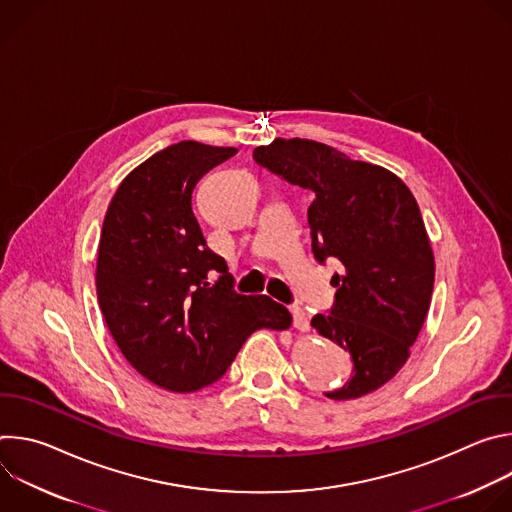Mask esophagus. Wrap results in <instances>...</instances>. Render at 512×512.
Masks as SVG:
<instances>
[{
  "label": "esophagus",
  "instance_id": "esophagus-1",
  "mask_svg": "<svg viewBox=\"0 0 512 512\" xmlns=\"http://www.w3.org/2000/svg\"><path fill=\"white\" fill-rule=\"evenodd\" d=\"M289 312H291V318H294V326L298 328V330H302V332H306L308 328H310V322H308V314L300 308V306H291L289 308Z\"/></svg>",
  "mask_w": 512,
  "mask_h": 512
}]
</instances>
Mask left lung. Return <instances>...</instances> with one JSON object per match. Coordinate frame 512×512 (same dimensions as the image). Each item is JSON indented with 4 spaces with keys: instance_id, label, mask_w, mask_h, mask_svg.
Returning a JSON list of instances; mask_svg holds the SVG:
<instances>
[{
    "instance_id": "left-lung-1",
    "label": "left lung",
    "mask_w": 512,
    "mask_h": 512,
    "mask_svg": "<svg viewBox=\"0 0 512 512\" xmlns=\"http://www.w3.org/2000/svg\"><path fill=\"white\" fill-rule=\"evenodd\" d=\"M253 160L308 188L312 253L336 259L338 287L328 314L312 328L350 354V379L324 393L344 401L367 395L397 375L409 358L433 291V253L411 190L389 170L350 160L310 139H275L253 150Z\"/></svg>"
}]
</instances>
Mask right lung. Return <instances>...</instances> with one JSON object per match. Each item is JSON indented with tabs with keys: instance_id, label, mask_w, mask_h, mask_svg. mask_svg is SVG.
<instances>
[{
	"instance_id": "add662e5",
	"label": "right lung",
	"mask_w": 512,
	"mask_h": 512,
	"mask_svg": "<svg viewBox=\"0 0 512 512\" xmlns=\"http://www.w3.org/2000/svg\"><path fill=\"white\" fill-rule=\"evenodd\" d=\"M235 154L198 141L170 145L121 182L105 214L101 312L131 367L172 393L212 385L255 330L291 324L271 298L237 294L227 261L208 249L192 210L198 180Z\"/></svg>"
}]
</instances>
